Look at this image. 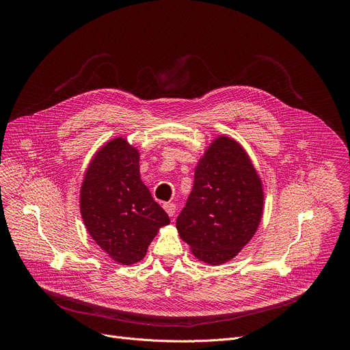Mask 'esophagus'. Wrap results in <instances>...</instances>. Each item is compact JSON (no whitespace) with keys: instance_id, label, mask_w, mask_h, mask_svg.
I'll use <instances>...</instances> for the list:
<instances>
[{"instance_id":"1","label":"esophagus","mask_w":350,"mask_h":350,"mask_svg":"<svg viewBox=\"0 0 350 350\" xmlns=\"http://www.w3.org/2000/svg\"><path fill=\"white\" fill-rule=\"evenodd\" d=\"M163 208H165L166 213H167L170 217L174 216V213H176V205H174V204H170V202L163 204Z\"/></svg>"}]
</instances>
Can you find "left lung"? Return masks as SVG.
<instances>
[{
  "instance_id": "obj_1",
  "label": "left lung",
  "mask_w": 350,
  "mask_h": 350,
  "mask_svg": "<svg viewBox=\"0 0 350 350\" xmlns=\"http://www.w3.org/2000/svg\"><path fill=\"white\" fill-rule=\"evenodd\" d=\"M262 180L245 149L220 135L199 159L176 227L193 256L212 266L235 258L263 215Z\"/></svg>"
}]
</instances>
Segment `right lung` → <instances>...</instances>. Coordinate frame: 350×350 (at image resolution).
I'll use <instances>...</instances> for the list:
<instances>
[{
    "mask_svg": "<svg viewBox=\"0 0 350 350\" xmlns=\"http://www.w3.org/2000/svg\"><path fill=\"white\" fill-rule=\"evenodd\" d=\"M80 213L91 238L115 262L144 259L167 213L139 177V152L127 139L107 142L91 159L80 189Z\"/></svg>",
    "mask_w": 350,
    "mask_h": 350,
    "instance_id": "obj_1",
    "label": "right lung"
}]
</instances>
